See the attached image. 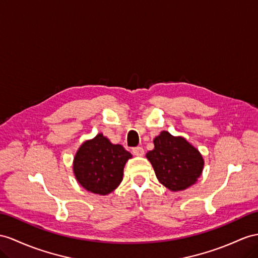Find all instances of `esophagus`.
Listing matches in <instances>:
<instances>
[{
    "label": "esophagus",
    "mask_w": 258,
    "mask_h": 258,
    "mask_svg": "<svg viewBox=\"0 0 258 258\" xmlns=\"http://www.w3.org/2000/svg\"><path fill=\"white\" fill-rule=\"evenodd\" d=\"M132 151H133V154L135 156H143L144 155L143 147H135V148L132 149Z\"/></svg>",
    "instance_id": "1"
}]
</instances>
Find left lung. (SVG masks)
<instances>
[{
  "instance_id": "obj_1",
  "label": "left lung",
  "mask_w": 258,
  "mask_h": 258,
  "mask_svg": "<svg viewBox=\"0 0 258 258\" xmlns=\"http://www.w3.org/2000/svg\"><path fill=\"white\" fill-rule=\"evenodd\" d=\"M154 144L155 148L146 157L162 185L177 192L195 184L203 172L204 159L193 145L167 131H162Z\"/></svg>"
}]
</instances>
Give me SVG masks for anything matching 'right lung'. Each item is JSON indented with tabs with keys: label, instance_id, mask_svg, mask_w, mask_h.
<instances>
[{
	"label": "right lung",
	"instance_id": "right-lung-1",
	"mask_svg": "<svg viewBox=\"0 0 258 258\" xmlns=\"http://www.w3.org/2000/svg\"><path fill=\"white\" fill-rule=\"evenodd\" d=\"M130 158L132 155L122 145L112 144L100 133L78 148L73 171L77 182L88 192L108 195L120 185Z\"/></svg>",
	"mask_w": 258,
	"mask_h": 258
}]
</instances>
